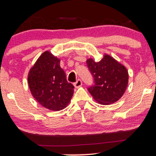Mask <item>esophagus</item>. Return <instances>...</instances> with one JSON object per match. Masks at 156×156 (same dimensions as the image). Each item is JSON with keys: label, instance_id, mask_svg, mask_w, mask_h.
Masks as SVG:
<instances>
[{"label": "esophagus", "instance_id": "34e87169", "mask_svg": "<svg viewBox=\"0 0 156 156\" xmlns=\"http://www.w3.org/2000/svg\"><path fill=\"white\" fill-rule=\"evenodd\" d=\"M81 85H82V81H81V80H80V79H79V80H77V81H76V82L74 83V86H75V88H79Z\"/></svg>", "mask_w": 156, "mask_h": 156}]
</instances>
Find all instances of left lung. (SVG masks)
I'll list each match as a JSON object with an SVG mask.
<instances>
[{
	"mask_svg": "<svg viewBox=\"0 0 156 156\" xmlns=\"http://www.w3.org/2000/svg\"><path fill=\"white\" fill-rule=\"evenodd\" d=\"M88 70L93 77L94 84L88 88L93 98L102 105L116 102L125 93L128 82L126 68L109 55L101 61H86Z\"/></svg>",
	"mask_w": 156,
	"mask_h": 156,
	"instance_id": "left-lung-1",
	"label": "left lung"
}]
</instances>
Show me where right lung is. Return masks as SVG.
Wrapping results in <instances>:
<instances>
[{
    "mask_svg": "<svg viewBox=\"0 0 156 156\" xmlns=\"http://www.w3.org/2000/svg\"><path fill=\"white\" fill-rule=\"evenodd\" d=\"M28 85L35 99L45 108L53 111L64 109L70 102L74 86L68 83L60 67V60L45 51L30 69Z\"/></svg>",
    "mask_w": 156,
    "mask_h": 156,
    "instance_id": "obj_1",
    "label": "right lung"
}]
</instances>
